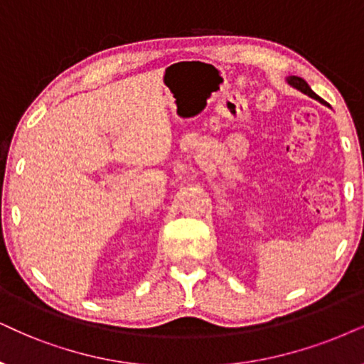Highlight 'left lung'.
<instances>
[{"label":"left lung","mask_w":364,"mask_h":364,"mask_svg":"<svg viewBox=\"0 0 364 364\" xmlns=\"http://www.w3.org/2000/svg\"><path fill=\"white\" fill-rule=\"evenodd\" d=\"M287 84L289 85H292L294 89H297V90H301L302 94H306V95H309V97H312V99H316V100H319L321 104H324L323 102V99L319 97V95L317 94H314V92H312V89L309 85H307V82L304 80V79H301V77H296V75H291V77H287Z\"/></svg>","instance_id":"1"}]
</instances>
